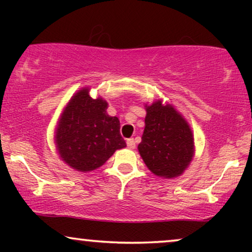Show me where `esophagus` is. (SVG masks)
Instances as JSON below:
<instances>
[{
  "mask_svg": "<svg viewBox=\"0 0 252 252\" xmlns=\"http://www.w3.org/2000/svg\"><path fill=\"white\" fill-rule=\"evenodd\" d=\"M126 146H128L129 149H135L136 144L134 138H128V140H126Z\"/></svg>",
  "mask_w": 252,
  "mask_h": 252,
  "instance_id": "1",
  "label": "esophagus"
}]
</instances>
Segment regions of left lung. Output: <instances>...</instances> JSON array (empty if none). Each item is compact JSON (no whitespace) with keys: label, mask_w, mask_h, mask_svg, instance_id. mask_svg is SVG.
Returning a JSON list of instances; mask_svg holds the SVG:
<instances>
[{"label":"left lung","mask_w":252,"mask_h":252,"mask_svg":"<svg viewBox=\"0 0 252 252\" xmlns=\"http://www.w3.org/2000/svg\"><path fill=\"white\" fill-rule=\"evenodd\" d=\"M142 141L137 149L153 174L174 179L184 174L194 156V137L189 122L172 104L158 99L146 104Z\"/></svg>","instance_id":"left-lung-1"}]
</instances>
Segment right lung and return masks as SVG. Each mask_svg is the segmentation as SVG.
Instances as JSON below:
<instances>
[{
	"label": "right lung",
	"mask_w": 252,
	"mask_h": 252,
	"mask_svg": "<svg viewBox=\"0 0 252 252\" xmlns=\"http://www.w3.org/2000/svg\"><path fill=\"white\" fill-rule=\"evenodd\" d=\"M108 102L83 88L63 108L54 132L59 158L71 168L88 173L103 166L117 149L126 147L120 120L109 116Z\"/></svg>",
	"instance_id": "obj_1"
}]
</instances>
